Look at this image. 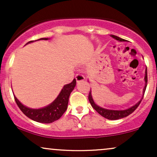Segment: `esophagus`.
Masks as SVG:
<instances>
[{
    "label": "esophagus",
    "mask_w": 157,
    "mask_h": 157,
    "mask_svg": "<svg viewBox=\"0 0 157 157\" xmlns=\"http://www.w3.org/2000/svg\"><path fill=\"white\" fill-rule=\"evenodd\" d=\"M75 78H76L77 82H80V81H83L85 80V77L82 75H80V74H77L75 76Z\"/></svg>",
    "instance_id": "1"
}]
</instances>
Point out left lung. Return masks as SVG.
<instances>
[{"instance_id": "1", "label": "left lung", "mask_w": 157, "mask_h": 157, "mask_svg": "<svg viewBox=\"0 0 157 157\" xmlns=\"http://www.w3.org/2000/svg\"><path fill=\"white\" fill-rule=\"evenodd\" d=\"M111 37H112L113 38L117 40L120 41V42L125 41L124 39L120 38V37H119L116 35H111ZM144 80H145V87H144V89H143V95H142V97L141 98V100H140V101L137 102V103L135 104L134 105L131 106V107L129 108V109H127L125 110H110V109H103V108H102V107H100V106L97 105V104L94 102V101L92 96H91V91H90L89 94V100L90 103H91V106H92L94 109V110H96L97 112L100 113L101 116H102L103 117H105L106 119H108V120H120V119L126 117H128V115H130L131 113H132L135 111V110L137 109L139 105H140V102H141V101H142V98H143L144 94H145V89H146L147 82V68H146V69H145V79H144Z\"/></svg>"}]
</instances>
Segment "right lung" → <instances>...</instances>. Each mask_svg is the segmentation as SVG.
<instances>
[{
    "instance_id": "add662e5",
    "label": "right lung",
    "mask_w": 157,
    "mask_h": 157,
    "mask_svg": "<svg viewBox=\"0 0 157 157\" xmlns=\"http://www.w3.org/2000/svg\"><path fill=\"white\" fill-rule=\"evenodd\" d=\"M48 39V38H40L39 40ZM33 41L34 40L29 41L27 44H29ZM75 86H76V80L74 79L71 83L65 85L58 96L51 104L38 109H30V108L26 107L23 105L15 96H14V97L19 109L29 118L34 121L41 122V123H51L59 120L66 111L70 94L75 89Z\"/></svg>"
}]
</instances>
